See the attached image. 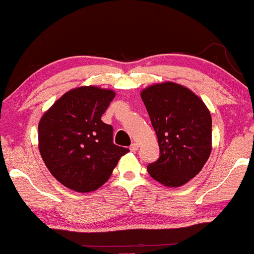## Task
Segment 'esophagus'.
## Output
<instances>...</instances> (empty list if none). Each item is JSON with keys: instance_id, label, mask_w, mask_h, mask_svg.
Instances as JSON below:
<instances>
[{"instance_id": "34e87169", "label": "esophagus", "mask_w": 254, "mask_h": 254, "mask_svg": "<svg viewBox=\"0 0 254 254\" xmlns=\"http://www.w3.org/2000/svg\"><path fill=\"white\" fill-rule=\"evenodd\" d=\"M137 149H138V144H137V143H132L130 145V150L132 151V153H135Z\"/></svg>"}]
</instances>
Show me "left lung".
Segmentation results:
<instances>
[{"label": "left lung", "mask_w": 254, "mask_h": 254, "mask_svg": "<svg viewBox=\"0 0 254 254\" xmlns=\"http://www.w3.org/2000/svg\"><path fill=\"white\" fill-rule=\"evenodd\" d=\"M156 132L160 157L148 173L165 186L178 188L199 173L211 153V116L192 90L174 82L141 92Z\"/></svg>", "instance_id": "left-lung-1"}]
</instances>
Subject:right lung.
Here are the masks:
<instances>
[{
  "label": "right lung",
  "mask_w": 254,
  "mask_h": 254,
  "mask_svg": "<svg viewBox=\"0 0 254 254\" xmlns=\"http://www.w3.org/2000/svg\"><path fill=\"white\" fill-rule=\"evenodd\" d=\"M115 95L111 89L78 87L62 95L40 119L38 139L44 164L70 190H97L129 151L113 143V127L101 121Z\"/></svg>",
  "instance_id": "obj_1"
}]
</instances>
